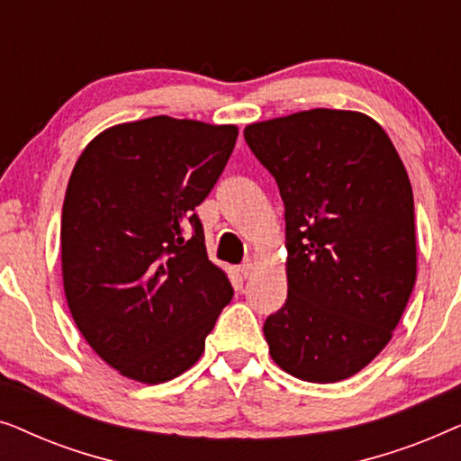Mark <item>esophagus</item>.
Returning <instances> with one entry per match:
<instances>
[{
	"mask_svg": "<svg viewBox=\"0 0 461 461\" xmlns=\"http://www.w3.org/2000/svg\"><path fill=\"white\" fill-rule=\"evenodd\" d=\"M251 270H254V262L251 260H245L241 267H239V273H241V276H245V279L251 275Z\"/></svg>",
	"mask_w": 461,
	"mask_h": 461,
	"instance_id": "obj_1",
	"label": "esophagus"
}]
</instances>
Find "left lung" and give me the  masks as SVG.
Instances as JSON below:
<instances>
[{
	"instance_id": "1",
	"label": "left lung",
	"mask_w": 461,
	"mask_h": 461,
	"mask_svg": "<svg viewBox=\"0 0 461 461\" xmlns=\"http://www.w3.org/2000/svg\"><path fill=\"white\" fill-rule=\"evenodd\" d=\"M243 136L285 205L287 300L264 321L270 357L304 382L346 380L390 342L415 285L405 166L355 111L294 113Z\"/></svg>"
}]
</instances>
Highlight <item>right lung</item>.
Instances as JSON below:
<instances>
[{"label": "right lung", "instance_id": "right-lung-1", "mask_svg": "<svg viewBox=\"0 0 461 461\" xmlns=\"http://www.w3.org/2000/svg\"><path fill=\"white\" fill-rule=\"evenodd\" d=\"M235 125L166 115L87 144L62 205L68 311L94 352L130 380L161 384L205 350L232 285L207 260L194 207L237 142Z\"/></svg>", "mask_w": 461, "mask_h": 461}]
</instances>
